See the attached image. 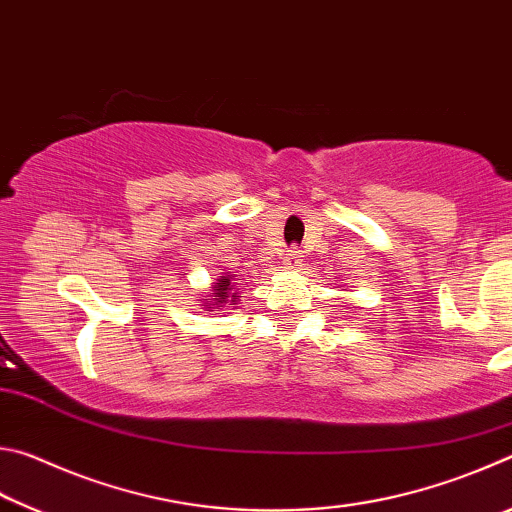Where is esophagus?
I'll return each instance as SVG.
<instances>
[{"mask_svg":"<svg viewBox=\"0 0 512 512\" xmlns=\"http://www.w3.org/2000/svg\"><path fill=\"white\" fill-rule=\"evenodd\" d=\"M300 257H302V250L298 246H291L284 250V266L287 268H298L300 266Z\"/></svg>","mask_w":512,"mask_h":512,"instance_id":"esophagus-1","label":"esophagus"}]
</instances>
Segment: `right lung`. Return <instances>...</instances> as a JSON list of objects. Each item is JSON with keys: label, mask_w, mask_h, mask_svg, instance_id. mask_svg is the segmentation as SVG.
I'll use <instances>...</instances> for the list:
<instances>
[{"label": "right lung", "mask_w": 512, "mask_h": 512, "mask_svg": "<svg viewBox=\"0 0 512 512\" xmlns=\"http://www.w3.org/2000/svg\"><path fill=\"white\" fill-rule=\"evenodd\" d=\"M232 277H235V275H221V280L214 284V296L210 298V302H205L207 311L214 309V307L219 309V307H223V305H237L239 296H237V293H230V291H232V289H230Z\"/></svg>", "instance_id": "right-lung-1"}]
</instances>
